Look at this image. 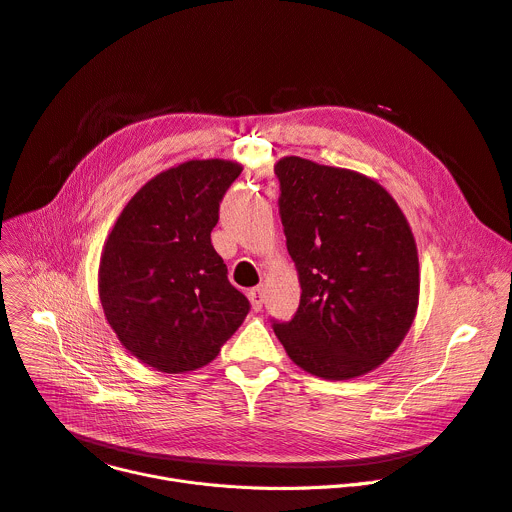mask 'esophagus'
<instances>
[{
  "instance_id": "34e87169",
  "label": "esophagus",
  "mask_w": 512,
  "mask_h": 512,
  "mask_svg": "<svg viewBox=\"0 0 512 512\" xmlns=\"http://www.w3.org/2000/svg\"><path fill=\"white\" fill-rule=\"evenodd\" d=\"M249 300H251L253 311H261L263 300H265V288H263V286H257V288H253V290L249 292Z\"/></svg>"
}]
</instances>
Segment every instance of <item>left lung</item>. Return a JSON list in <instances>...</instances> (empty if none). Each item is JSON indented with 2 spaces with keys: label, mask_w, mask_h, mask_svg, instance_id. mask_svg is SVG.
Masks as SVG:
<instances>
[{
  "label": "left lung",
  "mask_w": 512,
  "mask_h": 512,
  "mask_svg": "<svg viewBox=\"0 0 512 512\" xmlns=\"http://www.w3.org/2000/svg\"><path fill=\"white\" fill-rule=\"evenodd\" d=\"M286 247L302 288L298 311L274 331L290 360L346 381L381 366L410 331L420 263L391 193L350 168L284 156L274 166Z\"/></svg>",
  "instance_id": "1"
}]
</instances>
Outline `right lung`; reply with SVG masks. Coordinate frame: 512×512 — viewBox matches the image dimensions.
<instances>
[{"label": "right lung", "mask_w": 512, "mask_h": 512, "mask_svg": "<svg viewBox=\"0 0 512 512\" xmlns=\"http://www.w3.org/2000/svg\"><path fill=\"white\" fill-rule=\"evenodd\" d=\"M241 170L220 158L164 170L127 201L102 247V311L121 346L154 370L210 364L249 313L210 238Z\"/></svg>", "instance_id": "add662e5"}]
</instances>
